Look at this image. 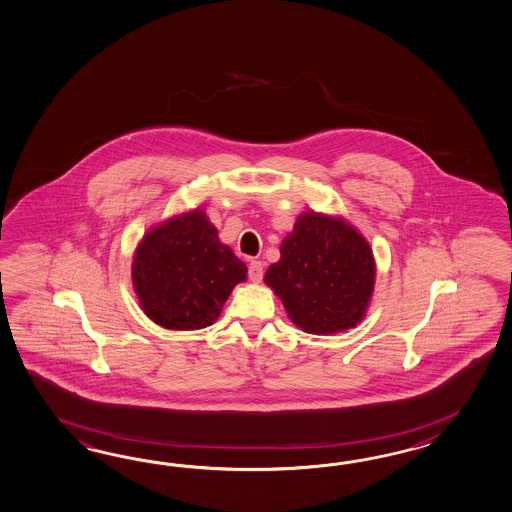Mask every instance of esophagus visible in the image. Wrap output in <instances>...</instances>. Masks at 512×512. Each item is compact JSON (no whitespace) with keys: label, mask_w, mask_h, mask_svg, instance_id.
I'll return each mask as SVG.
<instances>
[{"label":"esophagus","mask_w":512,"mask_h":512,"mask_svg":"<svg viewBox=\"0 0 512 512\" xmlns=\"http://www.w3.org/2000/svg\"><path fill=\"white\" fill-rule=\"evenodd\" d=\"M249 278L252 282H260L263 278V263L262 262H250L249 265Z\"/></svg>","instance_id":"esophagus-1"}]
</instances>
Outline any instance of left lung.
Segmentation results:
<instances>
[{"label":"left lung","instance_id":"1","mask_svg":"<svg viewBox=\"0 0 512 512\" xmlns=\"http://www.w3.org/2000/svg\"><path fill=\"white\" fill-rule=\"evenodd\" d=\"M263 280L297 327L325 336L362 321L375 286V258L353 224L306 211Z\"/></svg>","mask_w":512,"mask_h":512}]
</instances>
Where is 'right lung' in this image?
<instances>
[{
    "instance_id": "obj_1",
    "label": "right lung",
    "mask_w": 512,
    "mask_h": 512,
    "mask_svg": "<svg viewBox=\"0 0 512 512\" xmlns=\"http://www.w3.org/2000/svg\"><path fill=\"white\" fill-rule=\"evenodd\" d=\"M132 278L141 308L159 327L198 330L221 315L232 289L247 280V265L197 208L148 230Z\"/></svg>"
}]
</instances>
